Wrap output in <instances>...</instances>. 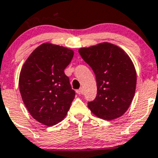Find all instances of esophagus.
<instances>
[{
    "mask_svg": "<svg viewBox=\"0 0 158 158\" xmlns=\"http://www.w3.org/2000/svg\"><path fill=\"white\" fill-rule=\"evenodd\" d=\"M76 92H77L78 94H79V95H81V94H83V89H82V88H80V89H79V90H76Z\"/></svg>",
    "mask_w": 158,
    "mask_h": 158,
    "instance_id": "34e87169",
    "label": "esophagus"
}]
</instances>
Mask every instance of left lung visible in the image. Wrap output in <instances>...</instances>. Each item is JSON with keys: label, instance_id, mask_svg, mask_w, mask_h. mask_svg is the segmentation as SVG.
I'll list each match as a JSON object with an SVG mask.
<instances>
[{"label": "left lung", "instance_id": "8db88e82", "mask_svg": "<svg viewBox=\"0 0 158 158\" xmlns=\"http://www.w3.org/2000/svg\"><path fill=\"white\" fill-rule=\"evenodd\" d=\"M79 52L96 77L97 95L88 103L90 111L105 120L123 116L136 90V70L130 56L120 47L108 42L81 48Z\"/></svg>", "mask_w": 158, "mask_h": 158}]
</instances>
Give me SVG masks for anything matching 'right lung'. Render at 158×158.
I'll use <instances>...</instances> for the list:
<instances>
[{
	"label": "right lung",
	"instance_id": "1",
	"mask_svg": "<svg viewBox=\"0 0 158 158\" xmlns=\"http://www.w3.org/2000/svg\"><path fill=\"white\" fill-rule=\"evenodd\" d=\"M73 56L71 49L44 43L30 54L20 70L22 100L31 117L48 127L64 120L75 98V90L64 73Z\"/></svg>",
	"mask_w": 158,
	"mask_h": 158
}]
</instances>
